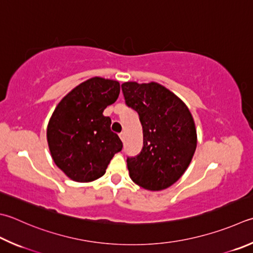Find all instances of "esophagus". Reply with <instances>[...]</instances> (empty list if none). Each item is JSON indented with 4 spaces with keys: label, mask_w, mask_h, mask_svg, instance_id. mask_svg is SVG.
<instances>
[{
    "label": "esophagus",
    "mask_w": 253,
    "mask_h": 253,
    "mask_svg": "<svg viewBox=\"0 0 253 253\" xmlns=\"http://www.w3.org/2000/svg\"><path fill=\"white\" fill-rule=\"evenodd\" d=\"M119 136H120V139H121L122 142H125V140H126V133L125 132L120 133V134H119Z\"/></svg>",
    "instance_id": "34e87169"
}]
</instances>
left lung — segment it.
Segmentation results:
<instances>
[{
    "instance_id": "8db88e82",
    "label": "left lung",
    "mask_w": 253,
    "mask_h": 253,
    "mask_svg": "<svg viewBox=\"0 0 253 253\" xmlns=\"http://www.w3.org/2000/svg\"><path fill=\"white\" fill-rule=\"evenodd\" d=\"M126 104L139 114L143 147L127 157L131 179L149 190L169 187L187 169L197 145L194 119L178 97L156 83H125Z\"/></svg>"
}]
</instances>
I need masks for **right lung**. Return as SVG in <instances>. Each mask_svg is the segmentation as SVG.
<instances>
[{
    "instance_id": "right-lung-1",
    "label": "right lung",
    "mask_w": 253,
    "mask_h": 253,
    "mask_svg": "<svg viewBox=\"0 0 253 253\" xmlns=\"http://www.w3.org/2000/svg\"><path fill=\"white\" fill-rule=\"evenodd\" d=\"M120 84L94 77L77 85L56 107L47 127L55 164L76 182H91L106 173L123 147L103 110L117 101Z\"/></svg>"
}]
</instances>
